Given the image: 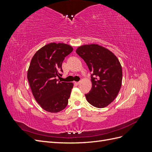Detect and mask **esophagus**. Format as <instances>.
Segmentation results:
<instances>
[{
	"label": "esophagus",
	"instance_id": "1",
	"mask_svg": "<svg viewBox=\"0 0 152 152\" xmlns=\"http://www.w3.org/2000/svg\"><path fill=\"white\" fill-rule=\"evenodd\" d=\"M80 81H79V82H75V84H77V85L80 84Z\"/></svg>",
	"mask_w": 152,
	"mask_h": 152
}]
</instances>
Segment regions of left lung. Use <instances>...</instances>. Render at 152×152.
Listing matches in <instances>:
<instances>
[{
    "label": "left lung",
    "mask_w": 152,
    "mask_h": 152,
    "mask_svg": "<svg viewBox=\"0 0 152 152\" xmlns=\"http://www.w3.org/2000/svg\"><path fill=\"white\" fill-rule=\"evenodd\" d=\"M77 54L84 59L91 74L92 88L85 96L91 105L104 108L115 99L122 86V66L117 58L97 44L78 48Z\"/></svg>",
    "instance_id": "1"
}]
</instances>
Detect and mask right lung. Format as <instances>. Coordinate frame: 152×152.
I'll return each instance as SVG.
<instances>
[{
  "label": "right lung",
  "instance_id": "add662e5",
  "mask_svg": "<svg viewBox=\"0 0 152 152\" xmlns=\"http://www.w3.org/2000/svg\"><path fill=\"white\" fill-rule=\"evenodd\" d=\"M73 48L63 43L44 45L32 58L27 78L35 100L45 111L57 113L68 104L73 84L59 81L62 63Z\"/></svg>",
  "mask_w": 152,
  "mask_h": 152
}]
</instances>
